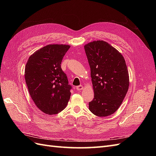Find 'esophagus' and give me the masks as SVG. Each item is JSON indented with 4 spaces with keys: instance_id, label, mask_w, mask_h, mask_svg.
I'll list each match as a JSON object with an SVG mask.
<instances>
[{
    "instance_id": "obj_1",
    "label": "esophagus",
    "mask_w": 156,
    "mask_h": 156,
    "mask_svg": "<svg viewBox=\"0 0 156 156\" xmlns=\"http://www.w3.org/2000/svg\"><path fill=\"white\" fill-rule=\"evenodd\" d=\"M83 85H79V86H77V87H76V88H77V90L78 91H80V90H83Z\"/></svg>"
}]
</instances>
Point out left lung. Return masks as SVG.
<instances>
[{"label": "left lung", "instance_id": "1", "mask_svg": "<svg viewBox=\"0 0 156 156\" xmlns=\"http://www.w3.org/2000/svg\"><path fill=\"white\" fill-rule=\"evenodd\" d=\"M84 48L94 92L89 109L98 116L111 115L121 105L129 88L125 59L119 51L103 40L90 42Z\"/></svg>", "mask_w": 156, "mask_h": 156}]
</instances>
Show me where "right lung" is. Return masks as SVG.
I'll list each match as a JSON object with an SVG mask.
<instances>
[{"label": "right lung", "mask_w": 156, "mask_h": 156, "mask_svg": "<svg viewBox=\"0 0 156 156\" xmlns=\"http://www.w3.org/2000/svg\"><path fill=\"white\" fill-rule=\"evenodd\" d=\"M70 45L50 44L35 51L28 59L25 78L35 105L47 115L58 114L67 106L72 88L61 62Z\"/></svg>", "instance_id": "add662e5"}]
</instances>
